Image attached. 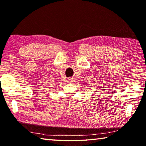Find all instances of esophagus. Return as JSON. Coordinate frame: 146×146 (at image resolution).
<instances>
[{"label": "esophagus", "instance_id": "esophagus-1", "mask_svg": "<svg viewBox=\"0 0 146 146\" xmlns=\"http://www.w3.org/2000/svg\"><path fill=\"white\" fill-rule=\"evenodd\" d=\"M68 82H72V79H71V78L68 79Z\"/></svg>", "mask_w": 146, "mask_h": 146}]
</instances>
